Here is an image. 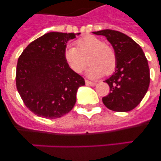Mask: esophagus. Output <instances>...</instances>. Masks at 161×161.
<instances>
[{"label": "esophagus", "instance_id": "esophagus-1", "mask_svg": "<svg viewBox=\"0 0 161 161\" xmlns=\"http://www.w3.org/2000/svg\"><path fill=\"white\" fill-rule=\"evenodd\" d=\"M85 84H86V85H89V86H95V85H96V83L89 81V80H85Z\"/></svg>", "mask_w": 161, "mask_h": 161}]
</instances>
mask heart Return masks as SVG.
<instances>
[{
    "label": "heart",
    "mask_w": 161,
    "mask_h": 161,
    "mask_svg": "<svg viewBox=\"0 0 161 161\" xmlns=\"http://www.w3.org/2000/svg\"><path fill=\"white\" fill-rule=\"evenodd\" d=\"M75 45L76 47L68 46L64 52V59L72 72L80 73L87 61L90 65L86 75L92 79L102 77L105 73L109 75L114 71L117 64L114 50L102 39L93 35H85L77 39Z\"/></svg>",
    "instance_id": "1"
}]
</instances>
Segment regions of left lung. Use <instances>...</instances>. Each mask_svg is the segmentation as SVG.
<instances>
[{
  "label": "left lung",
  "instance_id": "1",
  "mask_svg": "<svg viewBox=\"0 0 161 161\" xmlns=\"http://www.w3.org/2000/svg\"><path fill=\"white\" fill-rule=\"evenodd\" d=\"M93 33L106 37L117 57L114 72L105 80L109 86V93L102 98V102L113 111H130L140 103L148 89L150 70L147 59L142 48L123 33L113 30Z\"/></svg>",
  "mask_w": 161,
  "mask_h": 161
}]
</instances>
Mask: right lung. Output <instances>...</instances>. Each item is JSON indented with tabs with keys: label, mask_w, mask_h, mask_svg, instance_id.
<instances>
[{
	"label": "right lung",
	"mask_w": 161,
	"mask_h": 161,
	"mask_svg": "<svg viewBox=\"0 0 161 161\" xmlns=\"http://www.w3.org/2000/svg\"><path fill=\"white\" fill-rule=\"evenodd\" d=\"M80 33L50 32L33 41L18 60L17 89L26 107L38 116L57 119L72 110L85 85L64 59L67 42Z\"/></svg>",
	"instance_id": "1"
}]
</instances>
